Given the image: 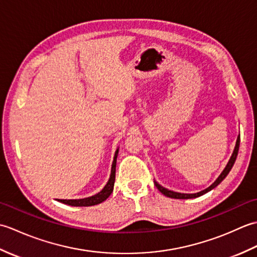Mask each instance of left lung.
<instances>
[{
  "label": "left lung",
  "instance_id": "1",
  "mask_svg": "<svg viewBox=\"0 0 257 257\" xmlns=\"http://www.w3.org/2000/svg\"><path fill=\"white\" fill-rule=\"evenodd\" d=\"M238 148H239V135L237 136L236 144H235V148H234L233 154H232V156H231V158H230V160H228L227 165L225 166L224 170H223V171L221 172L220 176L217 177V179L210 185L209 188L202 190V191H200V192H198V193H181V192H176V191L169 190V189H167V188H165V187H162L161 184H159L157 181H155L156 187H157V189L159 190L163 195L168 196V198H172V199H194V198H198V196L203 195V194L209 192V191H211L212 189H214L215 187H217V185H219V184L223 181V180L225 179V177L227 176L228 172L231 171L232 167L234 166V162H235V160H236V157H237V154H238Z\"/></svg>",
  "mask_w": 257,
  "mask_h": 257
}]
</instances>
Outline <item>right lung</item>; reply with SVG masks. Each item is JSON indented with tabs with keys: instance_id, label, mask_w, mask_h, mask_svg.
<instances>
[{
	"instance_id": "1",
	"label": "right lung",
	"mask_w": 257,
	"mask_h": 257,
	"mask_svg": "<svg viewBox=\"0 0 257 257\" xmlns=\"http://www.w3.org/2000/svg\"><path fill=\"white\" fill-rule=\"evenodd\" d=\"M118 152H119V148H117L116 152H114L113 161L111 165L110 177H109L107 184L103 187V189L100 191V192H98L95 195L88 196V198H84V199H75V200H59L58 199L57 201L62 202V203H64V204L72 205V206H91V205L99 204V203H101V202L107 200L109 198V195H110L113 191L114 178H116V163H117Z\"/></svg>"
}]
</instances>
